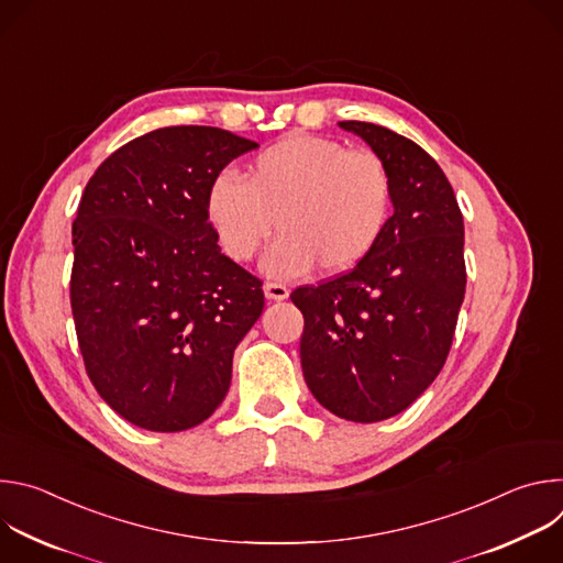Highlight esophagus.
<instances>
[{"label": "esophagus", "mask_w": 563, "mask_h": 563, "mask_svg": "<svg viewBox=\"0 0 563 563\" xmlns=\"http://www.w3.org/2000/svg\"><path fill=\"white\" fill-rule=\"evenodd\" d=\"M263 289H265V296L269 300H285L289 296V289L285 285H280V283H265Z\"/></svg>", "instance_id": "obj_1"}]
</instances>
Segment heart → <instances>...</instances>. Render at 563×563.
<instances>
[{
	"instance_id": "1",
	"label": "heart",
	"mask_w": 563,
	"mask_h": 563,
	"mask_svg": "<svg viewBox=\"0 0 563 563\" xmlns=\"http://www.w3.org/2000/svg\"><path fill=\"white\" fill-rule=\"evenodd\" d=\"M391 176L369 148L291 133L261 151L245 180L220 174L207 191V216L224 254L247 263L272 235L265 269L291 278L318 265L343 274L363 263L391 216Z\"/></svg>"
}]
</instances>
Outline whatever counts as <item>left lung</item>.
I'll use <instances>...</instances> for the list:
<instances>
[{
    "label": "left lung",
    "mask_w": 563,
    "mask_h": 563,
    "mask_svg": "<svg viewBox=\"0 0 563 563\" xmlns=\"http://www.w3.org/2000/svg\"><path fill=\"white\" fill-rule=\"evenodd\" d=\"M383 157L394 213L354 269L291 291L302 311L300 365L332 415L376 423L410 408L439 376L465 294L463 216L417 142L372 122H339Z\"/></svg>",
    "instance_id": "obj_1"
}]
</instances>
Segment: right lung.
I'll list each match as a JSON object with an SVG mask.
<instances>
[{"mask_svg":"<svg viewBox=\"0 0 563 563\" xmlns=\"http://www.w3.org/2000/svg\"><path fill=\"white\" fill-rule=\"evenodd\" d=\"M256 146L216 126L155 129L113 151L79 200L77 345L98 394L137 428L207 421L263 313V280L220 252L207 216L213 178Z\"/></svg>","mask_w":563,"mask_h":563,"instance_id":"1","label":"right lung"}]
</instances>
